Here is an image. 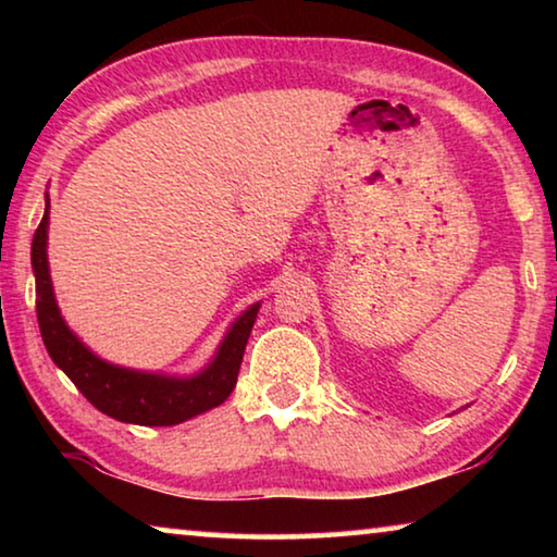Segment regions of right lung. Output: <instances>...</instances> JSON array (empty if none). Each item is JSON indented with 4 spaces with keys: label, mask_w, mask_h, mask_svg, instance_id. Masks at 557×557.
Masks as SVG:
<instances>
[{
    "label": "right lung",
    "mask_w": 557,
    "mask_h": 557,
    "mask_svg": "<svg viewBox=\"0 0 557 557\" xmlns=\"http://www.w3.org/2000/svg\"><path fill=\"white\" fill-rule=\"evenodd\" d=\"M46 238H49V196H46L44 219L32 243L36 317H39L44 346L53 363L69 375L75 388L86 395L100 412L120 422H132V425L169 428L211 408H219L228 398L235 381H238L245 344H248L252 324H256L260 301L235 319L213 361L191 379L122 369V366H112L98 358L63 322L53 297Z\"/></svg>",
    "instance_id": "obj_1"
}]
</instances>
